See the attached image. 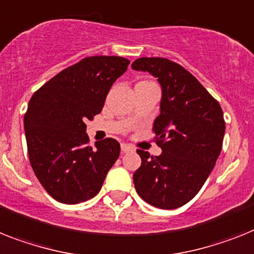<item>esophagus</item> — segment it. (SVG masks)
I'll return each instance as SVG.
<instances>
[{
    "label": "esophagus",
    "mask_w": 254,
    "mask_h": 254,
    "mask_svg": "<svg viewBox=\"0 0 254 254\" xmlns=\"http://www.w3.org/2000/svg\"><path fill=\"white\" fill-rule=\"evenodd\" d=\"M121 151L127 153V152H131V151H134V148L130 146V144L123 143V144H121Z\"/></svg>",
    "instance_id": "34e87169"
}]
</instances>
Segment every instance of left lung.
Returning a JSON list of instances; mask_svg holds the SVG:
<instances>
[{"label": "left lung", "mask_w": 254, "mask_h": 254, "mask_svg": "<svg viewBox=\"0 0 254 254\" xmlns=\"http://www.w3.org/2000/svg\"><path fill=\"white\" fill-rule=\"evenodd\" d=\"M134 71L148 72L161 86L160 115L153 121L163 152L142 159L133 174L138 195L160 209H176L192 199L214 168L225 135L218 102L182 65L165 58H139Z\"/></svg>", "instance_id": "left-lung-1"}]
</instances>
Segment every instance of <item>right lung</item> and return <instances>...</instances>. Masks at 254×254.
Wrapping results in <instances>:
<instances>
[{
  "label": "right lung",
  "instance_id": "add662e5",
  "mask_svg": "<svg viewBox=\"0 0 254 254\" xmlns=\"http://www.w3.org/2000/svg\"><path fill=\"white\" fill-rule=\"evenodd\" d=\"M130 62L89 57L65 68L32 95L24 116L28 156L37 180L59 203L94 197L119 155L116 139L87 142L86 120L102 111L111 86Z\"/></svg>",
  "mask_w": 254,
  "mask_h": 254
}]
</instances>
